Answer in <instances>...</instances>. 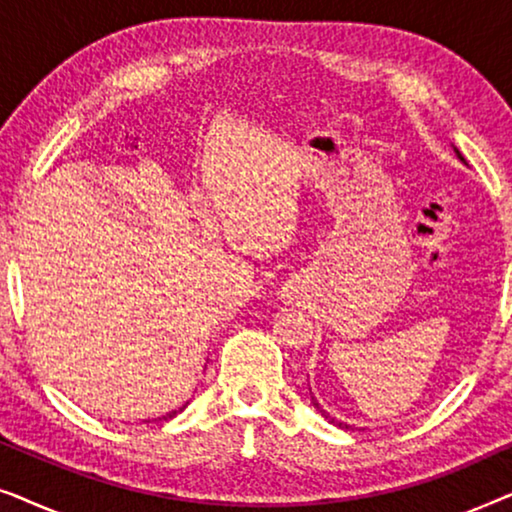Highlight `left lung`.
<instances>
[{"label":"left lung","mask_w":512,"mask_h":512,"mask_svg":"<svg viewBox=\"0 0 512 512\" xmlns=\"http://www.w3.org/2000/svg\"><path fill=\"white\" fill-rule=\"evenodd\" d=\"M454 151H457V149H454ZM457 156H459V160H461V163H464V158H461V153L457 151ZM312 403H314V408H317L319 412H321V415H324L326 419H328V422H333L335 426H342V429H349V424H345V422H338V419H335V417H331V415H328V412L326 410H321V405L317 403V401H314V398H312Z\"/></svg>","instance_id":"8db88e82"}]
</instances>
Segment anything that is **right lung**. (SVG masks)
Here are the masks:
<instances>
[{
    "label": "right lung",
    "instance_id": "obj_1",
    "mask_svg": "<svg viewBox=\"0 0 512 512\" xmlns=\"http://www.w3.org/2000/svg\"><path fill=\"white\" fill-rule=\"evenodd\" d=\"M186 405H188V403H186ZM186 405H181V408H179V410H172V412H167V415H163V417H158V419H172L174 415H179V412H181V410H184V408H186Z\"/></svg>",
    "mask_w": 512,
    "mask_h": 512
}]
</instances>
